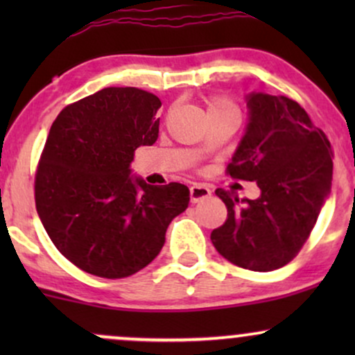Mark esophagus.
<instances>
[{
    "mask_svg": "<svg viewBox=\"0 0 355 355\" xmlns=\"http://www.w3.org/2000/svg\"><path fill=\"white\" fill-rule=\"evenodd\" d=\"M210 195H211V191H210L209 187H205V185L190 187V200H191V203L202 202L203 198H209Z\"/></svg>",
    "mask_w": 355,
    "mask_h": 355,
    "instance_id": "obj_1",
    "label": "esophagus"
}]
</instances>
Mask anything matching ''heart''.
<instances>
[{"instance_id":"obj_1","label":"heart","mask_w":355,"mask_h":355,"mask_svg":"<svg viewBox=\"0 0 355 355\" xmlns=\"http://www.w3.org/2000/svg\"><path fill=\"white\" fill-rule=\"evenodd\" d=\"M211 110H223V112L237 113V108H235L229 100H223V98H218V100L211 101V103L209 105V112H211Z\"/></svg>"}]
</instances>
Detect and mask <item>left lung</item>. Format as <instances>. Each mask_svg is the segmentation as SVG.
<instances>
[{
    "label": "left lung",
    "mask_w": 355,
    "mask_h": 355,
    "mask_svg": "<svg viewBox=\"0 0 355 355\" xmlns=\"http://www.w3.org/2000/svg\"><path fill=\"white\" fill-rule=\"evenodd\" d=\"M248 121L232 157V178L255 182L260 197L240 200L217 189L229 217L210 239L218 254L255 272L284 267L315 225L332 187V152L324 132L287 96L245 95Z\"/></svg>",
    "instance_id": "left-lung-1"
}]
</instances>
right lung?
Segmentation results:
<instances>
[{"label": "right lung", "instance_id": "right-lung-1", "mask_svg": "<svg viewBox=\"0 0 355 355\" xmlns=\"http://www.w3.org/2000/svg\"><path fill=\"white\" fill-rule=\"evenodd\" d=\"M158 96L103 88L53 121L35 180L40 218L55 247L88 274L121 279L160 254L189 187L148 185L132 170L138 146L158 138Z\"/></svg>", "mask_w": 355, "mask_h": 355}]
</instances>
